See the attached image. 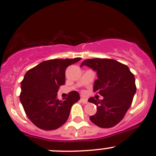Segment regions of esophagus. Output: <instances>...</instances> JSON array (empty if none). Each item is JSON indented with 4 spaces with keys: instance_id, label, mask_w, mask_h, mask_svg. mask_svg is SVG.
<instances>
[{
    "instance_id": "obj_1",
    "label": "esophagus",
    "mask_w": 156,
    "mask_h": 156,
    "mask_svg": "<svg viewBox=\"0 0 156 156\" xmlns=\"http://www.w3.org/2000/svg\"><path fill=\"white\" fill-rule=\"evenodd\" d=\"M80 101L82 103H83V104H87V103H88V100L86 99H85V98H80Z\"/></svg>"
}]
</instances>
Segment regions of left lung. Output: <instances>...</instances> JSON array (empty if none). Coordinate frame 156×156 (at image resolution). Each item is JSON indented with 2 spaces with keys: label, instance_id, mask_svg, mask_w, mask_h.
<instances>
[{
  "label": "left lung",
  "instance_id": "left-lung-1",
  "mask_svg": "<svg viewBox=\"0 0 156 156\" xmlns=\"http://www.w3.org/2000/svg\"><path fill=\"white\" fill-rule=\"evenodd\" d=\"M83 65L97 71L98 79L94 81V92L104 97L102 100L94 97L88 99L97 108L90 120L101 128L115 126L132 105L136 91L134 74L126 65L112 59H86L80 66Z\"/></svg>",
  "mask_w": 156,
  "mask_h": 156
}]
</instances>
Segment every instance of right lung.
Here are the masks:
<instances>
[{
    "label": "right lung",
    "instance_id": "1",
    "mask_svg": "<svg viewBox=\"0 0 156 156\" xmlns=\"http://www.w3.org/2000/svg\"><path fill=\"white\" fill-rule=\"evenodd\" d=\"M81 58L54 59L42 62L29 70L21 82L20 99L26 115L34 125L46 131L62 126L70 115L71 107L80 99L72 91L65 100L57 99L59 86L65 83V70Z\"/></svg>",
    "mask_w": 156,
    "mask_h": 156
}]
</instances>
